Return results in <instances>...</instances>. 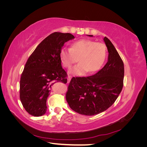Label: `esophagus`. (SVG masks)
<instances>
[{"instance_id":"esophagus-1","label":"esophagus","mask_w":147,"mask_h":147,"mask_svg":"<svg viewBox=\"0 0 147 147\" xmlns=\"http://www.w3.org/2000/svg\"><path fill=\"white\" fill-rule=\"evenodd\" d=\"M71 78H72V77L70 76V75H69V76L67 77V83H69L70 82V80H71Z\"/></svg>"}]
</instances>
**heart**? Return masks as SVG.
Here are the masks:
<instances>
[{
  "label": "heart",
  "mask_w": 147,
  "mask_h": 147,
  "mask_svg": "<svg viewBox=\"0 0 147 147\" xmlns=\"http://www.w3.org/2000/svg\"><path fill=\"white\" fill-rule=\"evenodd\" d=\"M107 56V48L104 43L96 42L91 40L82 39L74 42L71 48H64L59 53L62 64L70 69L77 62L70 71L77 76H82L88 71L94 72L99 70L104 64Z\"/></svg>",
  "instance_id": "heart-1"
}]
</instances>
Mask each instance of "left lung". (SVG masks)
<instances>
[{"label": "left lung", "mask_w": 147, "mask_h": 147, "mask_svg": "<svg viewBox=\"0 0 147 147\" xmlns=\"http://www.w3.org/2000/svg\"><path fill=\"white\" fill-rule=\"evenodd\" d=\"M104 41L109 52L104 67L90 77H73L69 84L66 100L71 109L81 115L92 116L104 112L123 89V62L110 40L105 37Z\"/></svg>", "instance_id": "left-lung-1"}]
</instances>
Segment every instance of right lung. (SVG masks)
I'll return each instance as SVG.
<instances>
[{
	"label": "right lung",
	"mask_w": 147,
	"mask_h": 147,
	"mask_svg": "<svg viewBox=\"0 0 147 147\" xmlns=\"http://www.w3.org/2000/svg\"><path fill=\"white\" fill-rule=\"evenodd\" d=\"M74 38L70 33H53L39 44L26 62L20 79V97L26 112L32 116L45 114L53 84L67 83L59 53L64 44Z\"/></svg>",
	"instance_id": "add662e5"
}]
</instances>
